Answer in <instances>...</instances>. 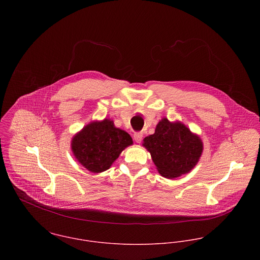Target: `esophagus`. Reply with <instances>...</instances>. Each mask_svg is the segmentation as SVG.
Segmentation results:
<instances>
[{
	"instance_id": "34e87169",
	"label": "esophagus",
	"mask_w": 260,
	"mask_h": 260,
	"mask_svg": "<svg viewBox=\"0 0 260 260\" xmlns=\"http://www.w3.org/2000/svg\"><path fill=\"white\" fill-rule=\"evenodd\" d=\"M133 137H134V140H135L137 143H140L141 140H142V138H143V133H142V132H135L134 135H133Z\"/></svg>"
}]
</instances>
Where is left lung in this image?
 Here are the masks:
<instances>
[{
	"label": "left lung",
	"mask_w": 260,
	"mask_h": 260,
	"mask_svg": "<svg viewBox=\"0 0 260 260\" xmlns=\"http://www.w3.org/2000/svg\"><path fill=\"white\" fill-rule=\"evenodd\" d=\"M159 173L166 178L189 172L198 162L203 145L200 138L181 123H171L163 118L155 133L144 139Z\"/></svg>",
	"instance_id": "8db88e82"
}]
</instances>
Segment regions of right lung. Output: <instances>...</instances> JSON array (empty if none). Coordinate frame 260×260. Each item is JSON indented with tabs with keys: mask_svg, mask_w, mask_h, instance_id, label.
Masks as SVG:
<instances>
[{
	"mask_svg": "<svg viewBox=\"0 0 260 260\" xmlns=\"http://www.w3.org/2000/svg\"><path fill=\"white\" fill-rule=\"evenodd\" d=\"M132 143L127 132L116 128L112 121L105 119L87 125L75 135L72 151L85 168L100 173L109 169L121 152Z\"/></svg>",
	"mask_w": 260,
	"mask_h": 260,
	"instance_id": "obj_1",
	"label": "right lung"
}]
</instances>
